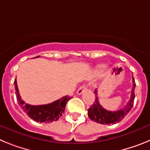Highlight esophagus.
Returning a JSON list of instances; mask_svg holds the SVG:
<instances>
[{
    "label": "esophagus",
    "mask_w": 150,
    "mask_h": 150,
    "mask_svg": "<svg viewBox=\"0 0 150 150\" xmlns=\"http://www.w3.org/2000/svg\"><path fill=\"white\" fill-rule=\"evenodd\" d=\"M86 86L85 85H83V86H81L78 88L77 91H76V93H77L78 95H81L83 91H86Z\"/></svg>",
    "instance_id": "esophagus-1"
}]
</instances>
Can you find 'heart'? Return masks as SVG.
Listing matches in <instances>:
<instances>
[{
  "label": "heart",
  "mask_w": 150,
  "mask_h": 150,
  "mask_svg": "<svg viewBox=\"0 0 150 150\" xmlns=\"http://www.w3.org/2000/svg\"><path fill=\"white\" fill-rule=\"evenodd\" d=\"M104 64H99V65H98L96 67V69H95V72L96 73H99L100 71H101L104 68Z\"/></svg>",
  "instance_id": "1"
}]
</instances>
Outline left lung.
Returning <instances> with one entry per match:
<instances>
[{"label": "left lung", "instance_id": "left-lung-1", "mask_svg": "<svg viewBox=\"0 0 150 150\" xmlns=\"http://www.w3.org/2000/svg\"><path fill=\"white\" fill-rule=\"evenodd\" d=\"M132 82H133V87H132V95H131V98H130L129 101L127 103L125 107L117 111H109L104 109V107L99 104L98 91L97 89H95L94 93L95 94L96 100L94 102L93 105L88 110V117L92 121L103 125L114 124V123L121 122L123 118L130 112L133 107L134 100L135 98L134 89L135 86H136V83H135L133 76H132Z\"/></svg>", "mask_w": 150, "mask_h": 150}]
</instances>
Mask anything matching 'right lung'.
<instances>
[{
    "mask_svg": "<svg viewBox=\"0 0 150 150\" xmlns=\"http://www.w3.org/2000/svg\"><path fill=\"white\" fill-rule=\"evenodd\" d=\"M39 57L40 55L35 58H39ZM14 86H15L16 95L18 104L31 120L38 122L50 123L59 120L62 116V113L64 112L66 104L72 98L70 96H64L51 104L38 106L30 105L25 103V101L21 98L17 86L16 79H15L14 81Z\"/></svg>",
    "mask_w": 150,
    "mask_h": 150,
    "instance_id": "right-lung-1",
    "label": "right lung"
}]
</instances>
